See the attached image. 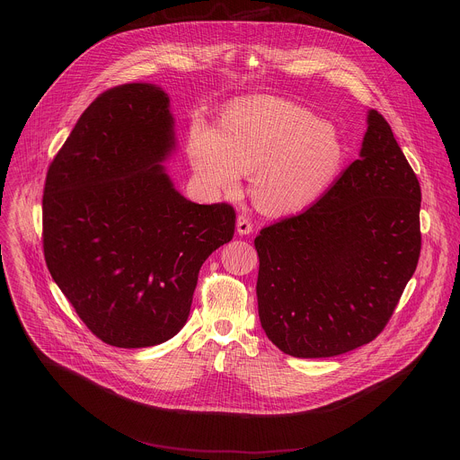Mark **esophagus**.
I'll list each match as a JSON object with an SVG mask.
<instances>
[{"mask_svg": "<svg viewBox=\"0 0 460 460\" xmlns=\"http://www.w3.org/2000/svg\"><path fill=\"white\" fill-rule=\"evenodd\" d=\"M236 233H238V234H249V233H252V222H251L249 217L238 215V218H236Z\"/></svg>", "mask_w": 460, "mask_h": 460, "instance_id": "obj_1", "label": "esophagus"}]
</instances>
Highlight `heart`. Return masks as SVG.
Instances as JSON below:
<instances>
[{
  "instance_id": "heart-1",
  "label": "heart",
  "mask_w": 460,
  "mask_h": 460,
  "mask_svg": "<svg viewBox=\"0 0 460 460\" xmlns=\"http://www.w3.org/2000/svg\"><path fill=\"white\" fill-rule=\"evenodd\" d=\"M187 155L200 181L234 194L251 172L252 200L264 213H298L330 189L339 176L346 146L335 125L305 107L258 98L227 107L218 128L194 121Z\"/></svg>"
}]
</instances>
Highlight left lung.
Listing matches in <instances>:
<instances>
[{
	"mask_svg": "<svg viewBox=\"0 0 460 460\" xmlns=\"http://www.w3.org/2000/svg\"><path fill=\"white\" fill-rule=\"evenodd\" d=\"M420 185L389 123L367 112L360 158L307 211L264 227L258 314L298 358L337 357L375 341L420 256Z\"/></svg>",
	"mask_w": 460,
	"mask_h": 460,
	"instance_id": "1",
	"label": "left lung"
}]
</instances>
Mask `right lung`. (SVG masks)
Returning a JSON list of instances; mask_svg holds the SVG:
<instances>
[{
  "mask_svg": "<svg viewBox=\"0 0 460 460\" xmlns=\"http://www.w3.org/2000/svg\"><path fill=\"white\" fill-rule=\"evenodd\" d=\"M174 146L169 96L125 84L84 111L47 171V268L109 346L172 339L202 264L234 234L233 206L194 204L174 189L162 165Z\"/></svg>",
  "mask_w": 460,
  "mask_h": 460,
  "instance_id": "1",
  "label": "right lung"
}]
</instances>
